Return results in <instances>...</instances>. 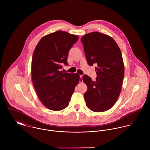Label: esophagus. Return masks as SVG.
Returning <instances> with one entry per match:
<instances>
[{
  "instance_id": "obj_1",
  "label": "esophagus",
  "mask_w": 150,
  "mask_h": 150,
  "mask_svg": "<svg viewBox=\"0 0 150 150\" xmlns=\"http://www.w3.org/2000/svg\"><path fill=\"white\" fill-rule=\"evenodd\" d=\"M83 76L81 75L80 76V83H83Z\"/></svg>"
}]
</instances>
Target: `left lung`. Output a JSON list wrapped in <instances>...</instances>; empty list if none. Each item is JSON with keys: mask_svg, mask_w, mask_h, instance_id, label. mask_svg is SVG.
<instances>
[{"mask_svg": "<svg viewBox=\"0 0 150 150\" xmlns=\"http://www.w3.org/2000/svg\"><path fill=\"white\" fill-rule=\"evenodd\" d=\"M87 62L96 65L95 81L87 75L83 80L87 86L84 94L86 105L94 112H103L116 103L122 86L124 64L121 51L114 39L110 36L94 32L83 36Z\"/></svg>", "mask_w": 150, "mask_h": 150, "instance_id": "left-lung-1", "label": "left lung"}]
</instances>
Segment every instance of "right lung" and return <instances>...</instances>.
<instances>
[{"mask_svg":"<svg viewBox=\"0 0 150 150\" xmlns=\"http://www.w3.org/2000/svg\"><path fill=\"white\" fill-rule=\"evenodd\" d=\"M78 40L77 35L58 30L43 37L34 50L32 83L40 100L50 110L60 111L67 107L79 83L77 73L61 70L62 65H68L69 51Z\"/></svg>","mask_w":150,"mask_h":150,"instance_id":"obj_1","label":"right lung"}]
</instances>
